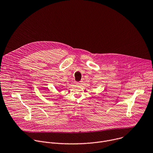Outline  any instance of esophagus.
<instances>
[{
	"label": "esophagus",
	"instance_id": "obj_1",
	"mask_svg": "<svg viewBox=\"0 0 153 153\" xmlns=\"http://www.w3.org/2000/svg\"><path fill=\"white\" fill-rule=\"evenodd\" d=\"M75 84L76 85H80L81 84V82H75Z\"/></svg>",
	"mask_w": 153,
	"mask_h": 153
}]
</instances>
